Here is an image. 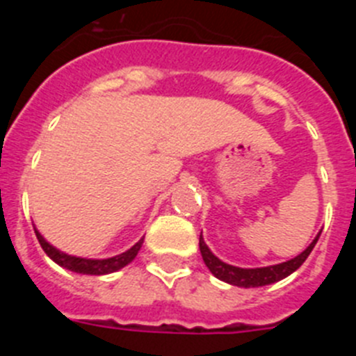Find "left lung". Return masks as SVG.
<instances>
[{"label":"left lung","instance_id":"8db88e82","mask_svg":"<svg viewBox=\"0 0 356 356\" xmlns=\"http://www.w3.org/2000/svg\"><path fill=\"white\" fill-rule=\"evenodd\" d=\"M321 235V234H319ZM317 235L314 238V242L307 250L303 251L301 254H298L296 259L287 260L284 264H278V266H269V267H259V269H241V267L235 266H228V264L221 262V260L217 259L216 254H212V251L209 250V246L205 244V241L201 238L200 235V250H201V257L205 260L207 267L210 269L216 278L222 280L226 284L237 285V287H262V285H269L275 284V282H280V280L287 278L289 275L296 271V269H300L301 264L308 259V254L312 253L314 246H316Z\"/></svg>","mask_w":356,"mask_h":356}]
</instances>
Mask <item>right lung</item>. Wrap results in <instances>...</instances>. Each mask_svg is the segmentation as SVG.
<instances>
[{
  "mask_svg": "<svg viewBox=\"0 0 356 356\" xmlns=\"http://www.w3.org/2000/svg\"><path fill=\"white\" fill-rule=\"evenodd\" d=\"M35 235H37V241H39V244L42 246L44 253L48 254L53 262H56L58 266L65 267V269H69V271L81 273V275H96V276L97 275H108V273L119 271L121 267L128 266V264H130L131 260L137 257V253H139L140 246H143V242H144V238H140V241L137 242L134 248H130V250L124 251V253L118 254V257H112V259L89 260V259H78V257H71V254H65V253H62V251L55 250L51 244H48V242L44 241V237L39 234V232H37V229H35Z\"/></svg>",
  "mask_w": 356,
  "mask_h": 356,
  "instance_id": "1",
  "label": "right lung"
}]
</instances>
